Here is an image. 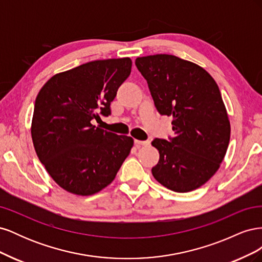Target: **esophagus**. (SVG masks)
Masks as SVG:
<instances>
[{
  "label": "esophagus",
  "mask_w": 262,
  "mask_h": 262,
  "mask_svg": "<svg viewBox=\"0 0 262 262\" xmlns=\"http://www.w3.org/2000/svg\"><path fill=\"white\" fill-rule=\"evenodd\" d=\"M149 142L148 141H140V140H134V144H136L138 147L139 146H144V145H148Z\"/></svg>",
  "instance_id": "1"
}]
</instances>
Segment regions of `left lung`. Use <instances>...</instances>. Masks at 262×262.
Masks as SVG:
<instances>
[{"instance_id": "1", "label": "left lung", "mask_w": 262, "mask_h": 262, "mask_svg": "<svg viewBox=\"0 0 262 262\" xmlns=\"http://www.w3.org/2000/svg\"><path fill=\"white\" fill-rule=\"evenodd\" d=\"M157 112L172 117L175 136L154 139L160 161L154 178L176 192L204 185L220 167L231 124L219 86L201 67L170 54L137 58Z\"/></svg>"}]
</instances>
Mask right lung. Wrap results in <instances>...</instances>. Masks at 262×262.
<instances>
[{"label":"right lung","mask_w":262,"mask_h":262,"mask_svg":"<svg viewBox=\"0 0 262 262\" xmlns=\"http://www.w3.org/2000/svg\"><path fill=\"white\" fill-rule=\"evenodd\" d=\"M130 58L97 60L55 74L35 101L31 138L37 156L67 191L91 195L107 187L130 154L133 139L92 124L112 114Z\"/></svg>","instance_id":"1"}]
</instances>
